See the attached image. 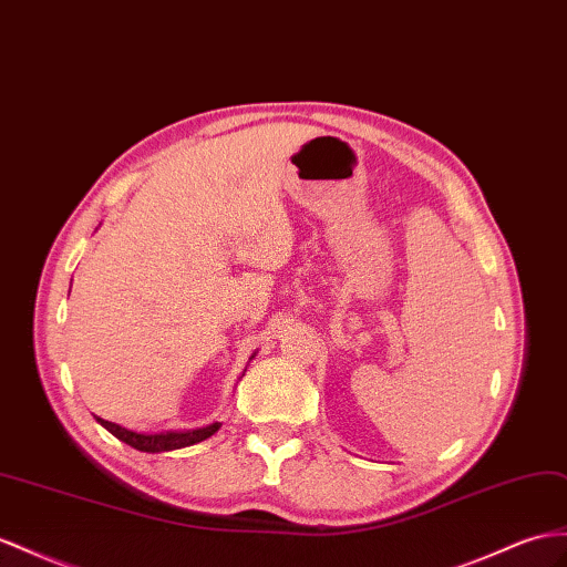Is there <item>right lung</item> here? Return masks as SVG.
<instances>
[{"mask_svg":"<svg viewBox=\"0 0 567 567\" xmlns=\"http://www.w3.org/2000/svg\"><path fill=\"white\" fill-rule=\"evenodd\" d=\"M256 357V352L251 354V359ZM246 371V369H244ZM244 375V373H241ZM97 419L100 426H105L114 439H120L122 443L132 445L136 450H141V453H169V450H179V447H188V445H196L200 441L210 439L213 433H217V429H220V424L213 422V424H206V426H198V429H182V431H134V429H124L120 424H112V422H105V419Z\"/></svg>","mask_w":567,"mask_h":567,"instance_id":"add662e5","label":"right lung"}]
</instances>
